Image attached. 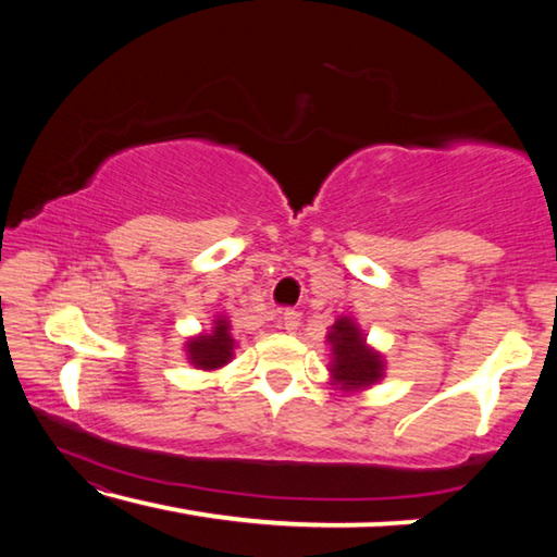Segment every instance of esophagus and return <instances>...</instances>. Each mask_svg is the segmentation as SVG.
I'll return each mask as SVG.
<instances>
[{
    "label": "esophagus",
    "mask_w": 557,
    "mask_h": 557,
    "mask_svg": "<svg viewBox=\"0 0 557 557\" xmlns=\"http://www.w3.org/2000/svg\"><path fill=\"white\" fill-rule=\"evenodd\" d=\"M299 322L301 317L299 312H295V309H285V312H282V329H285V332H297Z\"/></svg>",
    "instance_id": "esophagus-1"
}]
</instances>
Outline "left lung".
Segmentation results:
<instances>
[{"instance_id": "8db88e82", "label": "left lung", "mask_w": 557, "mask_h": 557, "mask_svg": "<svg viewBox=\"0 0 557 557\" xmlns=\"http://www.w3.org/2000/svg\"><path fill=\"white\" fill-rule=\"evenodd\" d=\"M326 342L332 346V369L329 371L338 388L351 393L381 381L383 358L371 346H366V336L354 319L338 317Z\"/></svg>"}]
</instances>
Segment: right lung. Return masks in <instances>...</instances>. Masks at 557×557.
I'll return each instance as SVG.
<instances>
[{"instance_id":"obj_1","label":"right lung","mask_w":557,"mask_h":557,"mask_svg":"<svg viewBox=\"0 0 557 557\" xmlns=\"http://www.w3.org/2000/svg\"><path fill=\"white\" fill-rule=\"evenodd\" d=\"M233 346L235 338L231 336V324L225 317L215 319V326L211 334L194 336L191 342L186 344V356L196 369L203 371H215L225 366L233 358Z\"/></svg>"}]
</instances>
